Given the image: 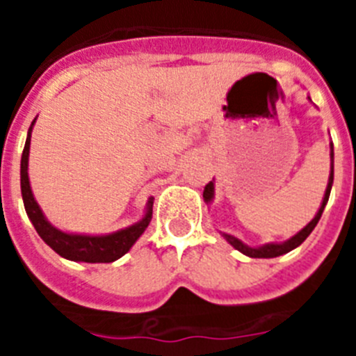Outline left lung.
Listing matches in <instances>:
<instances>
[{
	"instance_id": "8db88e82",
	"label": "left lung",
	"mask_w": 356,
	"mask_h": 356,
	"mask_svg": "<svg viewBox=\"0 0 356 356\" xmlns=\"http://www.w3.org/2000/svg\"><path fill=\"white\" fill-rule=\"evenodd\" d=\"M308 99H310V96H308ZM332 185H333V144L330 143L328 185H326L325 196H323V201H321L319 210H317L312 221L308 222L305 228H301L298 234L292 235V237L287 238V241H284V242H267V244H262V246H248L246 242H242L241 238L235 237V235L225 234V232H219V234H221L222 237L226 238V242H228V244H232L235 250L241 251V253L246 254V257H251V259H275V257H280V254L289 253V251L296 250V248L300 246L301 242H303L305 238L308 237V235L312 234V229L316 228V225L319 222L321 216H323V210H325L326 203H328L330 193H332ZM213 196H216V184H213V180H212L209 185H207L205 191H203V200H205L207 205H210V203H212Z\"/></svg>"
}]
</instances>
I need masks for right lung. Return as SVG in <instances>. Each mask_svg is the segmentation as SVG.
<instances>
[{
	"instance_id": "obj_1",
	"label": "right lung",
	"mask_w": 356,
	"mask_h": 356,
	"mask_svg": "<svg viewBox=\"0 0 356 356\" xmlns=\"http://www.w3.org/2000/svg\"><path fill=\"white\" fill-rule=\"evenodd\" d=\"M37 118L31 121L28 128L26 143H24L23 156H21V194H23L24 210H26L28 219L31 221L33 228L37 229L39 237L42 238L55 253H58L62 259L72 260V262H89V264H105L115 262L122 254L131 250L135 242L139 241L144 229L147 228L153 216V201L155 197H149L144 209V216L134 225L121 228L112 234H72L56 228L55 225L48 221L44 216L42 209L37 203L33 191L30 185V176H28V159H30V143L31 131L35 127Z\"/></svg>"
}]
</instances>
